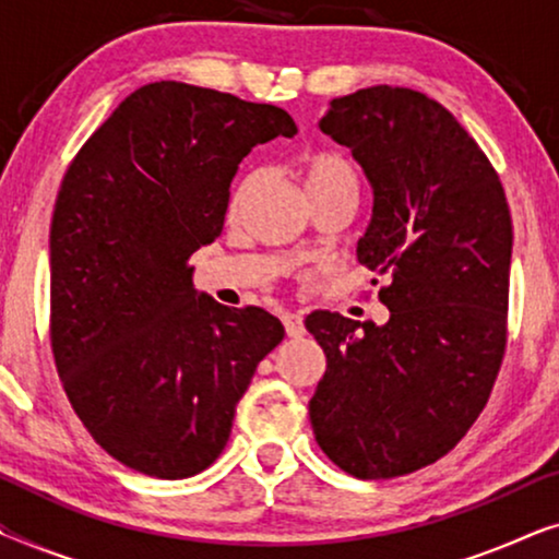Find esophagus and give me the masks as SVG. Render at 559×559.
<instances>
[{
  "mask_svg": "<svg viewBox=\"0 0 559 559\" xmlns=\"http://www.w3.org/2000/svg\"><path fill=\"white\" fill-rule=\"evenodd\" d=\"M282 325H285V333L289 335V338H300V335L305 333L302 318L295 316V312H285V316H282Z\"/></svg>",
  "mask_w": 559,
  "mask_h": 559,
  "instance_id": "esophagus-1",
  "label": "esophagus"
}]
</instances>
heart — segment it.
Returning a JSON list of instances; mask_svg holds the SVG:
<instances>
[{"label":"heart","instance_id":"1","mask_svg":"<svg viewBox=\"0 0 559 559\" xmlns=\"http://www.w3.org/2000/svg\"><path fill=\"white\" fill-rule=\"evenodd\" d=\"M302 182L308 193H318V190H331V188H356L358 190V175L354 165L346 157L335 155V152H320L312 155L302 167ZM247 182L236 190L234 203H239Z\"/></svg>","mask_w":559,"mask_h":559}]
</instances>
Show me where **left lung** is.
Listing matches in <instances>:
<instances>
[{"label": "left lung", "mask_w": 559, "mask_h": 559, "mask_svg": "<svg viewBox=\"0 0 559 559\" xmlns=\"http://www.w3.org/2000/svg\"><path fill=\"white\" fill-rule=\"evenodd\" d=\"M318 127L371 186L356 257L389 280L379 289L389 320L305 318L328 361L312 432L350 476H404L457 445L499 373L514 239L507 195L476 140L419 91L333 98Z\"/></svg>", "instance_id": "left-lung-1"}]
</instances>
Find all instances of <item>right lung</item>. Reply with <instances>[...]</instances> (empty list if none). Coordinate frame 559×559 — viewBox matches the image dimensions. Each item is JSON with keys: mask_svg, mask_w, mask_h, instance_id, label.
Instances as JSON below:
<instances>
[{"mask_svg": "<svg viewBox=\"0 0 559 559\" xmlns=\"http://www.w3.org/2000/svg\"><path fill=\"white\" fill-rule=\"evenodd\" d=\"M285 109L157 81L136 88L68 167L50 226V341L75 415L152 478L226 448L236 404L285 328L198 293L188 259L224 231L257 144L295 136Z\"/></svg>", "mask_w": 559, "mask_h": 559, "instance_id": "obj_1", "label": "right lung"}]
</instances>
